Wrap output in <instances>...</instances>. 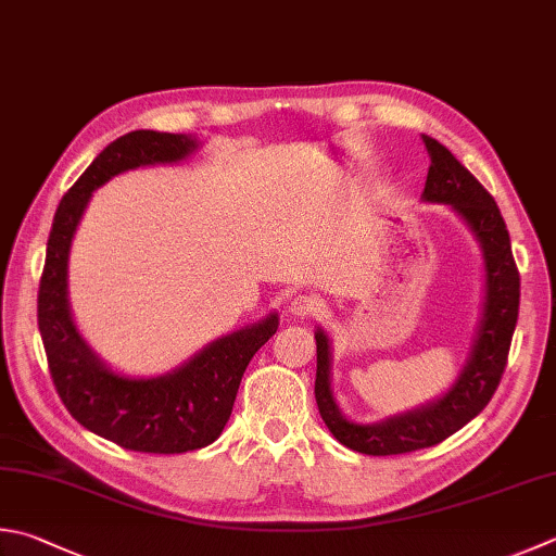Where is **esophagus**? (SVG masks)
I'll use <instances>...</instances> for the list:
<instances>
[{
  "label": "esophagus",
  "instance_id": "1",
  "mask_svg": "<svg viewBox=\"0 0 556 556\" xmlns=\"http://www.w3.org/2000/svg\"><path fill=\"white\" fill-rule=\"evenodd\" d=\"M290 314L292 317H298V319H309V317H317L319 314V309H321V305H319V300L314 298V295H298L295 300L290 302Z\"/></svg>",
  "mask_w": 556,
  "mask_h": 556
}]
</instances>
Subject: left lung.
Segmentation results:
<instances>
[{"label": "left lung", "mask_w": 556, "mask_h": 556, "mask_svg": "<svg viewBox=\"0 0 556 556\" xmlns=\"http://www.w3.org/2000/svg\"><path fill=\"white\" fill-rule=\"evenodd\" d=\"M424 144L428 156H431L424 198L431 203L453 205L475 229L481 249H484V319H481L472 358L443 400L375 426L351 424L341 416L329 387V339L324 337V331L314 333V339H317L314 400H317L319 414L339 443L363 455H402L421 447H433L472 421L496 392L501 375L506 370L510 339L518 321L520 274L496 201L441 142L424 135Z\"/></svg>", "instance_id": "1"}]
</instances>
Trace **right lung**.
Segmentation results:
<instances>
[{
	"mask_svg": "<svg viewBox=\"0 0 556 556\" xmlns=\"http://www.w3.org/2000/svg\"><path fill=\"white\" fill-rule=\"evenodd\" d=\"M195 150L188 135L132 130L113 140L62 195L38 288V329L52 384L77 421L135 453L174 455L211 445L223 433L249 361L278 329V317L215 341L184 368L156 380L111 372L81 341L67 307V254L91 191L142 164L179 162Z\"/></svg>",
	"mask_w": 556,
	"mask_h": 556,
	"instance_id": "add662e5",
	"label": "right lung"
}]
</instances>
